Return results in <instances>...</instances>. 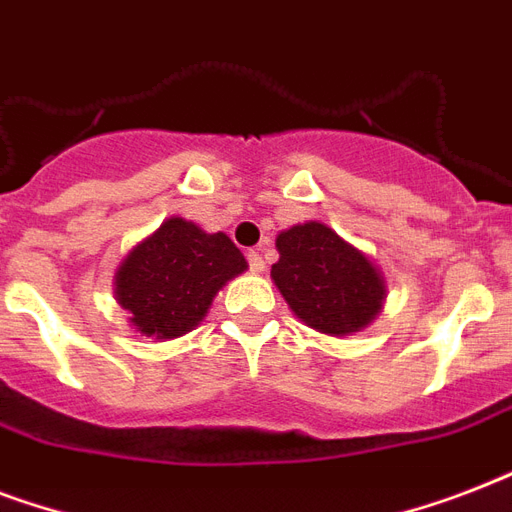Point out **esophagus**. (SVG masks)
<instances>
[{"instance_id": "34e87169", "label": "esophagus", "mask_w": 512, "mask_h": 512, "mask_svg": "<svg viewBox=\"0 0 512 512\" xmlns=\"http://www.w3.org/2000/svg\"><path fill=\"white\" fill-rule=\"evenodd\" d=\"M247 263H249V271H252V273H263L265 271V260L260 257V252H255V249H249V252H247Z\"/></svg>"}]
</instances>
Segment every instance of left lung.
Masks as SVG:
<instances>
[{
  "instance_id": "left-lung-1",
  "label": "left lung",
  "mask_w": 512,
  "mask_h": 512,
  "mask_svg": "<svg viewBox=\"0 0 512 512\" xmlns=\"http://www.w3.org/2000/svg\"><path fill=\"white\" fill-rule=\"evenodd\" d=\"M276 287L308 327L324 335H350L380 313L382 279L369 257L324 223L295 225L279 233Z\"/></svg>"
}]
</instances>
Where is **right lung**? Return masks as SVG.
I'll list each match as a JSON object with an SVG mask.
<instances>
[{"mask_svg":"<svg viewBox=\"0 0 512 512\" xmlns=\"http://www.w3.org/2000/svg\"><path fill=\"white\" fill-rule=\"evenodd\" d=\"M247 260L225 233H204L172 217L132 249L116 276V297L143 335L170 340L191 332L225 281Z\"/></svg>","mask_w":512,"mask_h":512,"instance_id":"1","label":"right lung"}]
</instances>
